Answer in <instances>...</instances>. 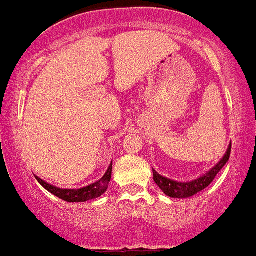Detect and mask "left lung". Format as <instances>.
<instances>
[{"mask_svg":"<svg viewBox=\"0 0 256 256\" xmlns=\"http://www.w3.org/2000/svg\"><path fill=\"white\" fill-rule=\"evenodd\" d=\"M230 148L232 146H228L227 151H226L224 156L222 158L220 162L214 166V168L210 169L209 172L204 174V176H200L198 178L194 180H190V182H178V180H173L170 178L162 177V174H159L155 169H152L154 173V180L159 186V188L164 192L165 195L169 196V198H188L191 196L196 195L198 192L202 191V190L206 188L210 183L214 180V178L216 177V174L220 172V169L227 164V162L230 160Z\"/></svg>","mask_w":256,"mask_h":256,"instance_id":"obj_1","label":"left lung"}]
</instances>
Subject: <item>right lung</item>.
Here are the masks:
<instances>
[{
	"mask_svg": "<svg viewBox=\"0 0 256 256\" xmlns=\"http://www.w3.org/2000/svg\"><path fill=\"white\" fill-rule=\"evenodd\" d=\"M112 162L108 165V170L104 174V177L100 180L92 183V184H88V186L82 187V188H58L56 186H52L50 183L44 182V180H40V177L37 178L38 182L44 187L48 192H51L52 195L58 196L61 200L68 201V202H84L88 200H94V198H100L101 195H104L108 187V183L112 180Z\"/></svg>",
	"mask_w": 256,
	"mask_h": 256,
	"instance_id": "add662e5",
	"label": "right lung"
}]
</instances>
